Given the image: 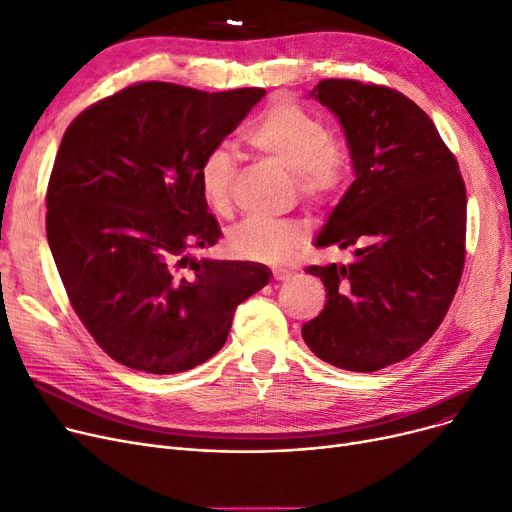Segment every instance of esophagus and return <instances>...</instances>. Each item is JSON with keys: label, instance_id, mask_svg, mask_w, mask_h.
<instances>
[{"label": "esophagus", "instance_id": "1", "mask_svg": "<svg viewBox=\"0 0 512 512\" xmlns=\"http://www.w3.org/2000/svg\"><path fill=\"white\" fill-rule=\"evenodd\" d=\"M273 279H275V281H285V279H290V273H288V271L275 269V271H273Z\"/></svg>", "mask_w": 512, "mask_h": 512}]
</instances>
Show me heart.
<instances>
[{"label":"heart","mask_w":512,"mask_h":512,"mask_svg":"<svg viewBox=\"0 0 512 512\" xmlns=\"http://www.w3.org/2000/svg\"><path fill=\"white\" fill-rule=\"evenodd\" d=\"M245 142L258 153L273 157L294 172L296 191L311 203H327L340 195L353 170L349 142L327 130L325 121L311 109L279 98L264 109L248 130ZM237 159L227 147H214L203 155L197 180L208 208L229 216L233 208V182ZM306 243L302 220L245 218L229 231L231 254L256 262H285Z\"/></svg>","instance_id":"b5f03b06"}]
</instances>
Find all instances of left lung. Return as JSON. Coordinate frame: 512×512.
<instances>
[{"mask_svg":"<svg viewBox=\"0 0 512 512\" xmlns=\"http://www.w3.org/2000/svg\"><path fill=\"white\" fill-rule=\"evenodd\" d=\"M313 94L338 115L355 168L317 248L355 245V258L306 267L327 302L302 338L340 370L376 372L416 353L456 296L466 187L456 155L412 98L355 79H321Z\"/></svg>","mask_w":512,"mask_h":512,"instance_id":"1","label":"left lung"}]
</instances>
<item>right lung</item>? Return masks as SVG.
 I'll return each instance as SVG.
<instances>
[{"mask_svg":"<svg viewBox=\"0 0 512 512\" xmlns=\"http://www.w3.org/2000/svg\"><path fill=\"white\" fill-rule=\"evenodd\" d=\"M262 88L138 81L67 128L46 233L75 315L117 363L178 374L216 355L237 306L269 283L258 262L197 258L220 239L197 170Z\"/></svg>","mask_w":512,"mask_h":512,"instance_id":"add662e5","label":"right lung"}]
</instances>
